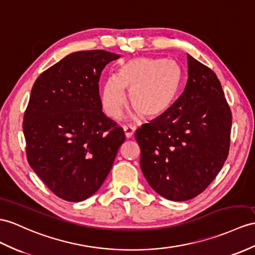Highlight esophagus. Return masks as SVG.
<instances>
[{"label":"esophagus","instance_id":"obj_1","mask_svg":"<svg viewBox=\"0 0 255 255\" xmlns=\"http://www.w3.org/2000/svg\"><path fill=\"white\" fill-rule=\"evenodd\" d=\"M123 129H124V134H126L127 137L129 138L135 133L136 128L133 126H123Z\"/></svg>","mask_w":255,"mask_h":255}]
</instances>
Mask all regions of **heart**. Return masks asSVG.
Instances as JSON below:
<instances>
[{
  "instance_id": "1",
  "label": "heart",
  "mask_w": 255,
  "mask_h": 255,
  "mask_svg": "<svg viewBox=\"0 0 255 255\" xmlns=\"http://www.w3.org/2000/svg\"><path fill=\"white\" fill-rule=\"evenodd\" d=\"M181 69L174 60L136 57L127 60L117 76L108 77L101 92L102 106L108 117L119 118L129 90L133 107L146 117H158L169 109L181 84Z\"/></svg>"
}]
</instances>
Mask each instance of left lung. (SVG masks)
<instances>
[{
  "instance_id": "left-lung-1",
  "label": "left lung",
  "mask_w": 255,
  "mask_h": 255,
  "mask_svg": "<svg viewBox=\"0 0 255 255\" xmlns=\"http://www.w3.org/2000/svg\"><path fill=\"white\" fill-rule=\"evenodd\" d=\"M187 67L182 95L135 133L142 174L172 201L201 194L224 165L231 145L232 111L220 80L188 54Z\"/></svg>"
}]
</instances>
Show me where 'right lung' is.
I'll list each match as a JSON object with an SVG mask.
<instances>
[{
    "label": "right lung",
    "mask_w": 255,
    "mask_h": 255,
    "mask_svg": "<svg viewBox=\"0 0 255 255\" xmlns=\"http://www.w3.org/2000/svg\"><path fill=\"white\" fill-rule=\"evenodd\" d=\"M120 55L103 49L69 54L35 80L22 129L30 166L66 201L101 188L126 140L102 109V71Z\"/></svg>",
    "instance_id": "right-lung-1"
}]
</instances>
